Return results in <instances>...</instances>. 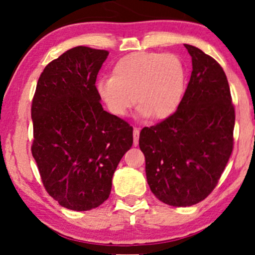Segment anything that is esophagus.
I'll return each mask as SVG.
<instances>
[{
    "label": "esophagus",
    "mask_w": 255,
    "mask_h": 255,
    "mask_svg": "<svg viewBox=\"0 0 255 255\" xmlns=\"http://www.w3.org/2000/svg\"><path fill=\"white\" fill-rule=\"evenodd\" d=\"M138 139H139V130L137 128H133V146L138 145Z\"/></svg>",
    "instance_id": "obj_1"
}]
</instances>
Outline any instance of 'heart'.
Wrapping results in <instances>:
<instances>
[{"label":"heart","instance_id":"1","mask_svg":"<svg viewBox=\"0 0 255 255\" xmlns=\"http://www.w3.org/2000/svg\"><path fill=\"white\" fill-rule=\"evenodd\" d=\"M185 83L186 69L176 55L133 52L116 63L112 76L98 81L97 92L112 115L124 117L136 104L140 118L161 121L179 107Z\"/></svg>","mask_w":255,"mask_h":255}]
</instances>
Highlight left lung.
Wrapping results in <instances>:
<instances>
[{"label":"left lung","instance_id":"obj_1","mask_svg":"<svg viewBox=\"0 0 255 255\" xmlns=\"http://www.w3.org/2000/svg\"><path fill=\"white\" fill-rule=\"evenodd\" d=\"M192 73L179 107L160 124L142 128L139 148L151 192L172 206H191L214 190L233 151L235 111L222 67L185 44Z\"/></svg>","mask_w":255,"mask_h":255}]
</instances>
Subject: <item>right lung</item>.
<instances>
[{
	"mask_svg": "<svg viewBox=\"0 0 255 255\" xmlns=\"http://www.w3.org/2000/svg\"><path fill=\"white\" fill-rule=\"evenodd\" d=\"M109 52L68 50L46 65L32 103V155L47 193L74 211L98 208L132 146V128L104 111L95 81Z\"/></svg>",
	"mask_w": 255,
	"mask_h": 255,
	"instance_id": "obj_1",
	"label": "right lung"
}]
</instances>
